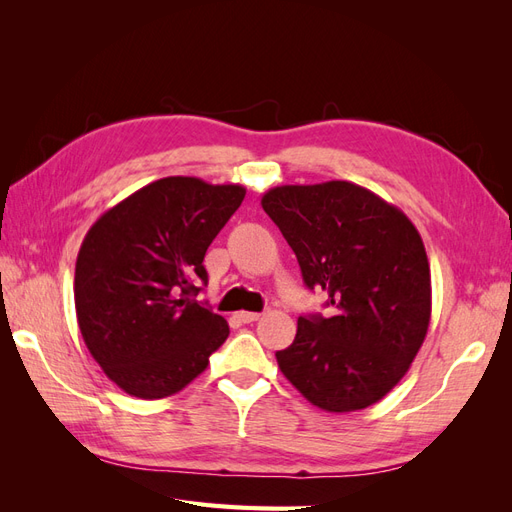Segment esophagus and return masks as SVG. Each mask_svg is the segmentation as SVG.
Returning a JSON list of instances; mask_svg holds the SVG:
<instances>
[{"label":"esophagus","instance_id":"obj_1","mask_svg":"<svg viewBox=\"0 0 512 512\" xmlns=\"http://www.w3.org/2000/svg\"><path fill=\"white\" fill-rule=\"evenodd\" d=\"M237 318L243 322V324H250V322H256L260 318L258 312H239Z\"/></svg>","mask_w":512,"mask_h":512}]
</instances>
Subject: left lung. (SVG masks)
Instances as JSON below:
<instances>
[{"instance_id":"obj_1","label":"left lung","mask_w":512,"mask_h":512,"mask_svg":"<svg viewBox=\"0 0 512 512\" xmlns=\"http://www.w3.org/2000/svg\"><path fill=\"white\" fill-rule=\"evenodd\" d=\"M262 209L297 254L303 282L329 294V316H299L275 352L309 404L354 412L406 376L431 318L425 245L404 211L350 181L277 185Z\"/></svg>"}]
</instances>
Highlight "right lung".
Instances as JSON below:
<instances>
[{
	"label": "right lung",
	"instance_id": "add662e5",
	"mask_svg": "<svg viewBox=\"0 0 512 512\" xmlns=\"http://www.w3.org/2000/svg\"><path fill=\"white\" fill-rule=\"evenodd\" d=\"M243 198V185L164 177L89 228L74 271L76 320L91 356L128 395L179 393L226 342L228 322L194 297L207 284V247Z\"/></svg>",
	"mask_w": 512,
	"mask_h": 512
}]
</instances>
